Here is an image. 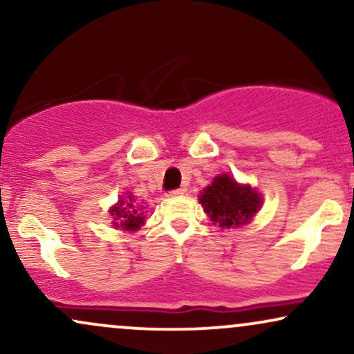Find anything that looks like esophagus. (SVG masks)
<instances>
[{
  "label": "esophagus",
  "instance_id": "esophagus-1",
  "mask_svg": "<svg viewBox=\"0 0 354 354\" xmlns=\"http://www.w3.org/2000/svg\"><path fill=\"white\" fill-rule=\"evenodd\" d=\"M181 194H185V189H183V188L168 191V196H181Z\"/></svg>",
  "mask_w": 354,
  "mask_h": 354
}]
</instances>
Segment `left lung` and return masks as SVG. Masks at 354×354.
<instances>
[{"label":"left lung","mask_w":354,"mask_h":354,"mask_svg":"<svg viewBox=\"0 0 354 354\" xmlns=\"http://www.w3.org/2000/svg\"><path fill=\"white\" fill-rule=\"evenodd\" d=\"M201 206L211 221L221 228L246 225L261 205V198L251 186L238 185L230 174H219L203 191Z\"/></svg>","instance_id":"8db88e82"}]
</instances>
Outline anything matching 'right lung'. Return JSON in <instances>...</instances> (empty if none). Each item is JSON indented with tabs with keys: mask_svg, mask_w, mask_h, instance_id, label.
Segmentation results:
<instances>
[{
	"mask_svg": "<svg viewBox=\"0 0 354 354\" xmlns=\"http://www.w3.org/2000/svg\"><path fill=\"white\" fill-rule=\"evenodd\" d=\"M111 216H115V226L128 231L138 230L145 223L143 213H140V208L133 203L131 196L126 198V201L120 200L116 206H113Z\"/></svg>",
	"mask_w": 354,
	"mask_h": 354,
	"instance_id": "add662e5",
	"label": "right lung"
}]
</instances>
